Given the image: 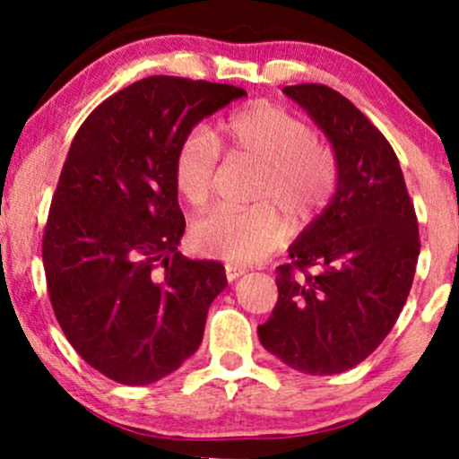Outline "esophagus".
Listing matches in <instances>:
<instances>
[{
  "label": "esophagus",
  "mask_w": 459,
  "mask_h": 459,
  "mask_svg": "<svg viewBox=\"0 0 459 459\" xmlns=\"http://www.w3.org/2000/svg\"><path fill=\"white\" fill-rule=\"evenodd\" d=\"M226 278H229V282H233V281H237V278L239 276H244V273L247 272L244 265H233V263H226Z\"/></svg>",
  "instance_id": "1"
}]
</instances>
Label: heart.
I'll use <instances>...</instances> for the list:
<instances>
[{
	"mask_svg": "<svg viewBox=\"0 0 459 459\" xmlns=\"http://www.w3.org/2000/svg\"><path fill=\"white\" fill-rule=\"evenodd\" d=\"M220 144L261 166L252 192L261 203L247 209L218 207L198 218L192 226V244L203 255L230 263L265 259L284 237L273 204L289 218L307 220L334 192V155L315 140L313 129L278 105L256 103L230 114L215 134L192 129L178 142L172 178L192 207H203L212 198Z\"/></svg>",
	"mask_w": 459,
	"mask_h": 459,
	"instance_id": "b5f03b06",
	"label": "heart"
}]
</instances>
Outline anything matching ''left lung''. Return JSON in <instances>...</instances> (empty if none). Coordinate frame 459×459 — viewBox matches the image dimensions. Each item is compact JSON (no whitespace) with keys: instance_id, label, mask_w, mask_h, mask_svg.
Masks as SVG:
<instances>
[{"instance_id":"1","label":"left lung","mask_w":459,"mask_h":459,"mask_svg":"<svg viewBox=\"0 0 459 459\" xmlns=\"http://www.w3.org/2000/svg\"><path fill=\"white\" fill-rule=\"evenodd\" d=\"M282 92L330 140L336 192L276 270L278 302L259 341L296 371L334 376L393 330L414 281L419 222L393 146L354 103L321 83Z\"/></svg>"}]
</instances>
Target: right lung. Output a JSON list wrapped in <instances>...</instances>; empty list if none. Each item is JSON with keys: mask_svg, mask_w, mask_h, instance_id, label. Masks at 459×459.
<instances>
[{"mask_svg": "<svg viewBox=\"0 0 459 459\" xmlns=\"http://www.w3.org/2000/svg\"><path fill=\"white\" fill-rule=\"evenodd\" d=\"M244 88L152 75L112 94L79 127L51 200L43 265L68 343L127 386L170 376L203 341L224 265L177 250L186 233L175 151Z\"/></svg>", "mask_w": 459, "mask_h": 459, "instance_id": "add662e5", "label": "right lung"}]
</instances>
